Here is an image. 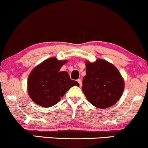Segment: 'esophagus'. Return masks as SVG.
I'll return each instance as SVG.
<instances>
[{"mask_svg":"<svg viewBox=\"0 0 148 148\" xmlns=\"http://www.w3.org/2000/svg\"><path fill=\"white\" fill-rule=\"evenodd\" d=\"M77 82L79 83V87H82V79H77Z\"/></svg>","mask_w":148,"mask_h":148,"instance_id":"obj_1","label":"esophagus"}]
</instances>
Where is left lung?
I'll list each match as a JSON object with an SVG mask.
<instances>
[{
    "label": "left lung",
    "instance_id": "left-lung-1",
    "mask_svg": "<svg viewBox=\"0 0 148 148\" xmlns=\"http://www.w3.org/2000/svg\"><path fill=\"white\" fill-rule=\"evenodd\" d=\"M82 84V92L88 101L99 108L114 105L124 89V79L118 70L103 59L86 62V75Z\"/></svg>",
    "mask_w": 148,
    "mask_h": 148
}]
</instances>
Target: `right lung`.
<instances>
[{"instance_id":"obj_1","label":"right lung","mask_w":148,"mask_h":148,"mask_svg":"<svg viewBox=\"0 0 148 148\" xmlns=\"http://www.w3.org/2000/svg\"><path fill=\"white\" fill-rule=\"evenodd\" d=\"M66 61L49 58L36 66L28 79V93L38 105L49 108L60 101L61 97L73 86H79L77 81L70 78L66 71H60Z\"/></svg>"}]
</instances>
